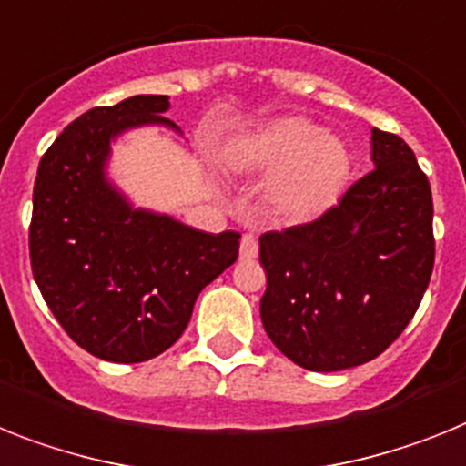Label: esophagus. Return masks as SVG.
Masks as SVG:
<instances>
[{
	"mask_svg": "<svg viewBox=\"0 0 466 466\" xmlns=\"http://www.w3.org/2000/svg\"><path fill=\"white\" fill-rule=\"evenodd\" d=\"M239 253H241V260H253V258L258 256V241L253 234H244V237H241Z\"/></svg>",
	"mask_w": 466,
	"mask_h": 466,
	"instance_id": "obj_1",
	"label": "esophagus"
}]
</instances>
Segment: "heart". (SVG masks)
<instances>
[{
    "label": "heart",
    "instance_id": "heart-1",
    "mask_svg": "<svg viewBox=\"0 0 466 466\" xmlns=\"http://www.w3.org/2000/svg\"><path fill=\"white\" fill-rule=\"evenodd\" d=\"M232 170L265 177V203L284 225H308L341 201L353 156L341 137L296 116L268 120L232 137L222 148Z\"/></svg>",
    "mask_w": 466,
    "mask_h": 466
}]
</instances>
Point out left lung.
Returning a JSON list of instances; mask_svg holds the SVG:
<instances>
[{"label": "left lung", "mask_w": 466, "mask_h": 466, "mask_svg": "<svg viewBox=\"0 0 466 466\" xmlns=\"http://www.w3.org/2000/svg\"><path fill=\"white\" fill-rule=\"evenodd\" d=\"M374 170L308 225L260 237V319L281 353L339 372L384 353L408 327L433 269L429 179L400 137L372 130Z\"/></svg>", "instance_id": "left-lung-1"}]
</instances>
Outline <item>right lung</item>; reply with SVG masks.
I'll return each mask as SVG.
<instances>
[{
    "instance_id": "obj_1",
    "label": "right lung",
    "mask_w": 466,
    "mask_h": 466,
    "mask_svg": "<svg viewBox=\"0 0 466 466\" xmlns=\"http://www.w3.org/2000/svg\"><path fill=\"white\" fill-rule=\"evenodd\" d=\"M163 94L82 113L37 167L30 263L66 334L108 362H144L177 341L198 293L239 256L237 232L208 234L137 208L108 175L113 144L139 127L182 135Z\"/></svg>"
}]
</instances>
